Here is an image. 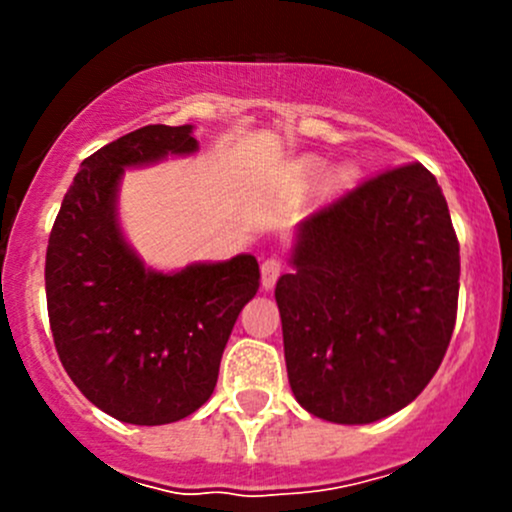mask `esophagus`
<instances>
[{
    "instance_id": "esophagus-1",
    "label": "esophagus",
    "mask_w": 512,
    "mask_h": 512,
    "mask_svg": "<svg viewBox=\"0 0 512 512\" xmlns=\"http://www.w3.org/2000/svg\"><path fill=\"white\" fill-rule=\"evenodd\" d=\"M262 289H272L275 287L277 277L282 275V262L277 257H270V260L262 262Z\"/></svg>"
}]
</instances>
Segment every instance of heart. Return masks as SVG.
<instances>
[{
	"label": "heart",
	"mask_w": 512,
	"mask_h": 512,
	"mask_svg": "<svg viewBox=\"0 0 512 512\" xmlns=\"http://www.w3.org/2000/svg\"><path fill=\"white\" fill-rule=\"evenodd\" d=\"M304 170H307V173H317V170H322V163H319V160H309V163L304 165ZM334 180H337V183H347V180H349V170L347 168H339L337 173H334Z\"/></svg>",
	"instance_id": "b5f03b06"
}]
</instances>
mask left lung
I'll list each match as a JSON object with an SVG mask.
<instances>
[{"mask_svg":"<svg viewBox=\"0 0 512 512\" xmlns=\"http://www.w3.org/2000/svg\"><path fill=\"white\" fill-rule=\"evenodd\" d=\"M277 280L294 399L344 426L386 418L441 366L461 257L441 185L421 163L386 170L294 227Z\"/></svg>","mask_w":512,"mask_h":512,"instance_id":"1","label":"left lung"}]
</instances>
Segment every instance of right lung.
<instances>
[{
  "mask_svg": "<svg viewBox=\"0 0 512 512\" xmlns=\"http://www.w3.org/2000/svg\"><path fill=\"white\" fill-rule=\"evenodd\" d=\"M195 126H143L81 163L46 247V304L66 374L103 414L163 426L213 396L237 314L260 289L255 255L156 270L118 218L123 170L193 156Z\"/></svg>",
  "mask_w": 512,
  "mask_h": 512,
  "instance_id": "add662e5",
  "label": "right lung"
}]
</instances>
